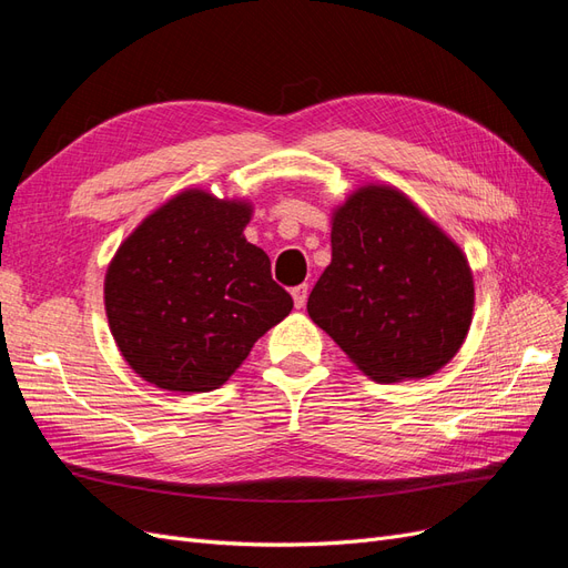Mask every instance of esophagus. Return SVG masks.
<instances>
[{
	"label": "esophagus",
	"instance_id": "obj_1",
	"mask_svg": "<svg viewBox=\"0 0 568 568\" xmlns=\"http://www.w3.org/2000/svg\"><path fill=\"white\" fill-rule=\"evenodd\" d=\"M291 296H294V305L301 311V307H305V301H307V284L291 288Z\"/></svg>",
	"mask_w": 568,
	"mask_h": 568
}]
</instances>
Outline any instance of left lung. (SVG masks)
Wrapping results in <instances>:
<instances>
[{"label":"left lung","instance_id":"obj_1","mask_svg":"<svg viewBox=\"0 0 568 568\" xmlns=\"http://www.w3.org/2000/svg\"><path fill=\"white\" fill-rule=\"evenodd\" d=\"M474 274L455 239L398 186L367 182L332 211V263L307 315L369 379H424L462 348Z\"/></svg>","mask_w":568,"mask_h":568}]
</instances>
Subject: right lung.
Returning <instances> with one entry per match:
<instances>
[{"label":"right lung","instance_id":"add662e5","mask_svg":"<svg viewBox=\"0 0 568 568\" xmlns=\"http://www.w3.org/2000/svg\"><path fill=\"white\" fill-rule=\"evenodd\" d=\"M253 201L182 189L136 225L106 267L104 307L134 374L173 393H209L294 307L244 230Z\"/></svg>","mask_w":568,"mask_h":568}]
</instances>
